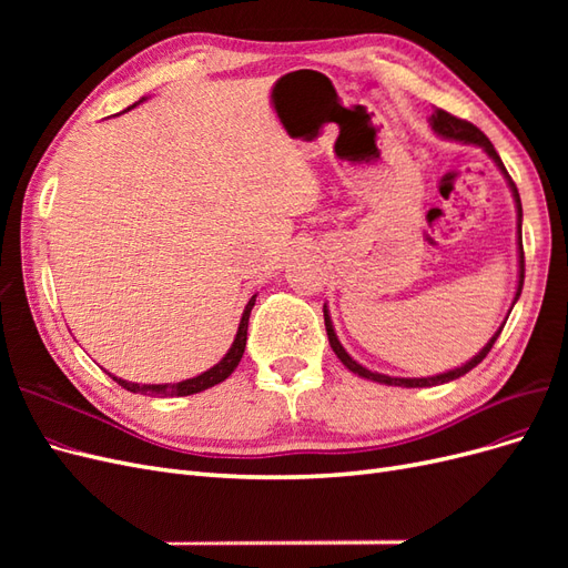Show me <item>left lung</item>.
Masks as SVG:
<instances>
[{
    "instance_id": "obj_1",
    "label": "left lung",
    "mask_w": 568,
    "mask_h": 568,
    "mask_svg": "<svg viewBox=\"0 0 568 568\" xmlns=\"http://www.w3.org/2000/svg\"><path fill=\"white\" fill-rule=\"evenodd\" d=\"M428 125H432V130L438 134V136H445V140H453V142H462V144H474V146H480L484 149L488 156L495 161V165L500 168V173L505 175V180H507V184H509V192H511V196H514V205H517V253H519V282H517V294H514V301H511V307H514V303L519 301V296H521V288H524V242H521V220H524V211H521V199H519V192H517V184L511 182V178L507 175V170H505V165H503V161H500V156H497V151H495V146L490 144V140L488 136L480 132L476 125H471L469 120H462V118H455V115H450L448 111H443V109H436L434 113H432V118H428ZM511 313V311H509ZM324 326H326V336H329V346H332V351L336 353V357L341 359L343 365H346L353 374H357V376H363V379H369V382H376V384H386V386H403V388H428V386H438V384H448V382H453V379H459V376H464L467 372H471L480 359H484L488 353H490V348H493V343L497 341V336H500V332H503V326H505V322L500 324V329H497L493 336H490V341L486 343L484 348H480L469 363H464L462 367H455V369H450V372H443V374H436V376H388V374H379V372H372V369H367V367H363L357 363V359H353L348 353H346V348L341 346V341H338V336H336V332H334V324H332V317H329V311H326V305H324Z\"/></svg>"
}]
</instances>
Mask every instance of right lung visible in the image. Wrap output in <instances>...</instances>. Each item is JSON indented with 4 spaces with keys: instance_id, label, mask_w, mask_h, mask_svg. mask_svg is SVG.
Wrapping results in <instances>:
<instances>
[{
    "instance_id": "1",
    "label": "right lung",
    "mask_w": 568,
    "mask_h": 568,
    "mask_svg": "<svg viewBox=\"0 0 568 568\" xmlns=\"http://www.w3.org/2000/svg\"><path fill=\"white\" fill-rule=\"evenodd\" d=\"M144 101V99H140ZM136 101V104H140ZM136 104H132L130 109H134ZM128 109V111H130ZM255 305V296H251V301L246 303L244 307V315H242V322H239V329H236V336L232 341L230 351L225 353V357L220 359L217 365H213L211 369H205L203 374L199 376H192V379H184V382H178V384H134V382H125V379H118V376H113L109 372L111 379L115 384H120L123 388H128L130 393H142V395H159V398H173V395H194V393H201L205 388H213L217 384H222L227 379V376L236 369L239 359H242L244 355V348H246V334H248V317H251V311Z\"/></svg>"
}]
</instances>
